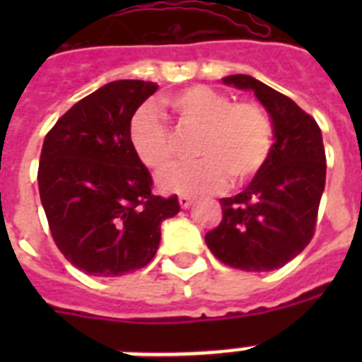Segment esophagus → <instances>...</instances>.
<instances>
[{
	"label": "esophagus",
	"mask_w": 362,
	"mask_h": 362,
	"mask_svg": "<svg viewBox=\"0 0 362 362\" xmlns=\"http://www.w3.org/2000/svg\"><path fill=\"white\" fill-rule=\"evenodd\" d=\"M178 203H180L182 209H189V206L193 204V197H189V195H180Z\"/></svg>",
	"instance_id": "1"
}]
</instances>
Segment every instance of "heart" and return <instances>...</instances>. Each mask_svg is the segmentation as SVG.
Returning <instances> with one entry per match:
<instances>
[{
	"instance_id": "1",
	"label": "heart",
	"mask_w": 362,
	"mask_h": 362,
	"mask_svg": "<svg viewBox=\"0 0 362 362\" xmlns=\"http://www.w3.org/2000/svg\"><path fill=\"white\" fill-rule=\"evenodd\" d=\"M165 103L175 110L187 133H199L193 165H182L159 178L165 192L206 193L252 180L267 165L272 152V124L257 103H235L229 95L206 86H192L173 93ZM129 142L135 156L148 169H169L176 146L167 125L152 105L136 110L129 122Z\"/></svg>"
}]
</instances>
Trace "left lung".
<instances>
[{
	"instance_id": "obj_1",
	"label": "left lung",
	"mask_w": 362,
	"mask_h": 362,
	"mask_svg": "<svg viewBox=\"0 0 362 362\" xmlns=\"http://www.w3.org/2000/svg\"><path fill=\"white\" fill-rule=\"evenodd\" d=\"M223 84L253 92L272 120L274 144L244 192L220 199L223 218L204 242L233 269L269 272L297 257L314 237L325 189L323 136L312 116L257 78L231 75Z\"/></svg>"
}]
</instances>
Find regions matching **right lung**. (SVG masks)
Instances as JSON below:
<instances>
[{"label":"right lung","instance_id":"1","mask_svg":"<svg viewBox=\"0 0 362 362\" xmlns=\"http://www.w3.org/2000/svg\"><path fill=\"white\" fill-rule=\"evenodd\" d=\"M156 90V82H109L73 105L42 142L37 182L50 233L90 276L146 267L161 221L180 212L176 195H153L150 170L129 142L131 118Z\"/></svg>","mask_w":362,"mask_h":362}]
</instances>
